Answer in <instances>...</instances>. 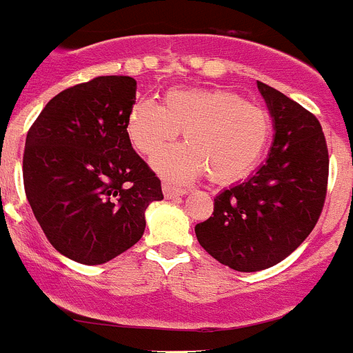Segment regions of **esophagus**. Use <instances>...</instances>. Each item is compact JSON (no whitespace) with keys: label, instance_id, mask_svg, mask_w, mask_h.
Instances as JSON below:
<instances>
[{"label":"esophagus","instance_id":"obj_1","mask_svg":"<svg viewBox=\"0 0 353 353\" xmlns=\"http://www.w3.org/2000/svg\"><path fill=\"white\" fill-rule=\"evenodd\" d=\"M162 192H164V196L166 198H179V196H183L185 194V189H182V187H176L173 185V183H168L164 182L162 183Z\"/></svg>","mask_w":353,"mask_h":353}]
</instances>
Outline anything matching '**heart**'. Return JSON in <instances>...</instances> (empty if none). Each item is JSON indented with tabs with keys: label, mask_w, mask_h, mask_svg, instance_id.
<instances>
[{
	"label": "heart",
	"mask_w": 353,
	"mask_h": 353,
	"mask_svg": "<svg viewBox=\"0 0 353 353\" xmlns=\"http://www.w3.org/2000/svg\"><path fill=\"white\" fill-rule=\"evenodd\" d=\"M270 129L261 105L212 88H171L162 105L138 99L127 117L130 143L143 155L157 154L183 130L187 145L154 159L155 170L182 182L203 171L214 183L244 179L269 145Z\"/></svg>",
	"instance_id": "obj_1"
}]
</instances>
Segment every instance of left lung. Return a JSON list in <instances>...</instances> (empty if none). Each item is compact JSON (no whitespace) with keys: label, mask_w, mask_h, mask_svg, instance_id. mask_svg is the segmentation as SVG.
<instances>
[{"label":"left lung","mask_w":353,"mask_h":353,"mask_svg":"<svg viewBox=\"0 0 353 353\" xmlns=\"http://www.w3.org/2000/svg\"><path fill=\"white\" fill-rule=\"evenodd\" d=\"M272 117L269 157L244 182L214 198V214L196 224L199 245L239 272H258L290 256L322 214L329 152L322 125L295 101L258 81Z\"/></svg>","instance_id":"obj_1"}]
</instances>
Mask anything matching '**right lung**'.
<instances>
[{
    "mask_svg": "<svg viewBox=\"0 0 353 353\" xmlns=\"http://www.w3.org/2000/svg\"><path fill=\"white\" fill-rule=\"evenodd\" d=\"M134 102L132 77H95L52 97L28 130L26 198L52 248L77 263H105L132 248L146 207L164 198L130 145Z\"/></svg>",
    "mask_w": 353,
    "mask_h": 353,
    "instance_id": "right-lung-1",
    "label": "right lung"
}]
</instances>
